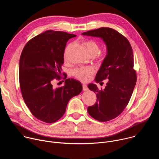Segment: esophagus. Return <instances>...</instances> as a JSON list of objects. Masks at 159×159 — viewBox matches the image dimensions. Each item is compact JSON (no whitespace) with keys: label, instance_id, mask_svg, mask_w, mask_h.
Segmentation results:
<instances>
[{"label":"esophagus","instance_id":"obj_1","mask_svg":"<svg viewBox=\"0 0 159 159\" xmlns=\"http://www.w3.org/2000/svg\"><path fill=\"white\" fill-rule=\"evenodd\" d=\"M82 88H83V90H88V87L87 85L85 84H83L82 85Z\"/></svg>","mask_w":159,"mask_h":159}]
</instances>
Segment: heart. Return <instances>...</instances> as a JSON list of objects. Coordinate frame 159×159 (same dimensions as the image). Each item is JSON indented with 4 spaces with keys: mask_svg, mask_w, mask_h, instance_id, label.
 I'll return each mask as SVG.
<instances>
[{
    "mask_svg": "<svg viewBox=\"0 0 159 159\" xmlns=\"http://www.w3.org/2000/svg\"><path fill=\"white\" fill-rule=\"evenodd\" d=\"M85 45L88 50L89 53L93 55H96L100 51V46L98 43L94 41H88ZM106 53L105 52H101L99 54V57L102 59L106 57ZM66 58V55H65ZM96 69L94 66H80L75 69L72 71V75L77 79L82 82H87L91 79L92 75L95 74Z\"/></svg>",
    "mask_w": 159,
    "mask_h": 159,
    "instance_id": "b5f03b06",
    "label": "heart"
}]
</instances>
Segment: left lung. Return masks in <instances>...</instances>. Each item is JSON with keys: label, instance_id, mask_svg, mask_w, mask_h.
I'll return each instance as SVG.
<instances>
[{"label": "left lung", "instance_id": "8db88e82", "mask_svg": "<svg viewBox=\"0 0 159 159\" xmlns=\"http://www.w3.org/2000/svg\"><path fill=\"white\" fill-rule=\"evenodd\" d=\"M82 35L101 38L106 43L107 53L95 80L102 83L107 79L104 89L96 84L88 87L97 96V102L89 106V115L95 120L105 122L118 116L128 105L137 82L133 69V50L128 39L114 29L101 28L84 32Z\"/></svg>", "mask_w": 159, "mask_h": 159}]
</instances>
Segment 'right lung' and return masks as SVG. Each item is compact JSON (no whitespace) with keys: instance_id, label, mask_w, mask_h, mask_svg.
<instances>
[{"instance_id":"obj_1","label":"right lung","mask_w":159,"mask_h":159,"mask_svg":"<svg viewBox=\"0 0 159 159\" xmlns=\"http://www.w3.org/2000/svg\"><path fill=\"white\" fill-rule=\"evenodd\" d=\"M75 36L48 30L31 39L21 53L19 75L22 96L32 115L43 122L52 123L60 119L70 99L82 90L80 82L66 79L65 74V85H53L55 79H61L66 43Z\"/></svg>"}]
</instances>
